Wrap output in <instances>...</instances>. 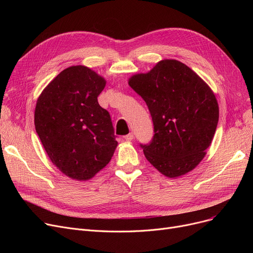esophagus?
Listing matches in <instances>:
<instances>
[{"mask_svg":"<svg viewBox=\"0 0 253 253\" xmlns=\"http://www.w3.org/2000/svg\"><path fill=\"white\" fill-rule=\"evenodd\" d=\"M124 138H125V140H127V141L133 140V139H134V133H133V132H130L129 134H127V135L124 136Z\"/></svg>","mask_w":253,"mask_h":253,"instance_id":"obj_1","label":"esophagus"}]
</instances>
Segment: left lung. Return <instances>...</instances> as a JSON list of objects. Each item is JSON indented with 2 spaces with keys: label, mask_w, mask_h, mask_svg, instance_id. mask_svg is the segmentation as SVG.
<instances>
[{
  "label": "left lung",
  "mask_w": 253,
  "mask_h": 253,
  "mask_svg": "<svg viewBox=\"0 0 253 253\" xmlns=\"http://www.w3.org/2000/svg\"><path fill=\"white\" fill-rule=\"evenodd\" d=\"M129 86L147 103L154 138L141 144L147 160L169 178L187 174L200 163L213 139L219 109L213 91L188 65L159 61L135 74Z\"/></svg>",
  "instance_id": "1"
}]
</instances>
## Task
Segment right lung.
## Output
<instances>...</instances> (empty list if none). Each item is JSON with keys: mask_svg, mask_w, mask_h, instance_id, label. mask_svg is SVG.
Listing matches in <instances>:
<instances>
[{"mask_svg": "<svg viewBox=\"0 0 253 253\" xmlns=\"http://www.w3.org/2000/svg\"><path fill=\"white\" fill-rule=\"evenodd\" d=\"M105 79L84 65L63 70L45 87L35 109V127L61 172L88 180L109 164L118 145L109 112L97 97Z\"/></svg>", "mask_w": 253, "mask_h": 253, "instance_id": "add662e5", "label": "right lung"}]
</instances>
